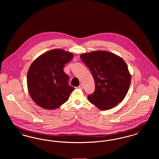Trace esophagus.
Here are the masks:
<instances>
[{
    "instance_id": "34e87169",
    "label": "esophagus",
    "mask_w": 159,
    "mask_h": 159,
    "mask_svg": "<svg viewBox=\"0 0 159 159\" xmlns=\"http://www.w3.org/2000/svg\"><path fill=\"white\" fill-rule=\"evenodd\" d=\"M79 88L80 89H82L83 88V85L82 84H80V85L79 86Z\"/></svg>"
}]
</instances>
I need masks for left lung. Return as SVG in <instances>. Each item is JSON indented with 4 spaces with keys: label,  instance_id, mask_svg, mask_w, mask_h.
Instances as JSON below:
<instances>
[{
    "label": "left lung",
    "instance_id": "8db88e82",
    "mask_svg": "<svg viewBox=\"0 0 159 159\" xmlns=\"http://www.w3.org/2000/svg\"><path fill=\"white\" fill-rule=\"evenodd\" d=\"M80 58L90 70L95 90L88 96L92 104L101 110L111 109L126 97L131 75L120 57L106 51L82 53Z\"/></svg>",
    "mask_w": 159,
    "mask_h": 159
}]
</instances>
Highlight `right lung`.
Segmentation results:
<instances>
[{"label":"right lung","mask_w":159,"mask_h":159,"mask_svg":"<svg viewBox=\"0 0 159 159\" xmlns=\"http://www.w3.org/2000/svg\"><path fill=\"white\" fill-rule=\"evenodd\" d=\"M73 57L70 52L54 49L40 55L31 63L27 72V88L38 106L54 110L68 100L75 88L68 85V76L63 68Z\"/></svg>","instance_id":"1"}]
</instances>
